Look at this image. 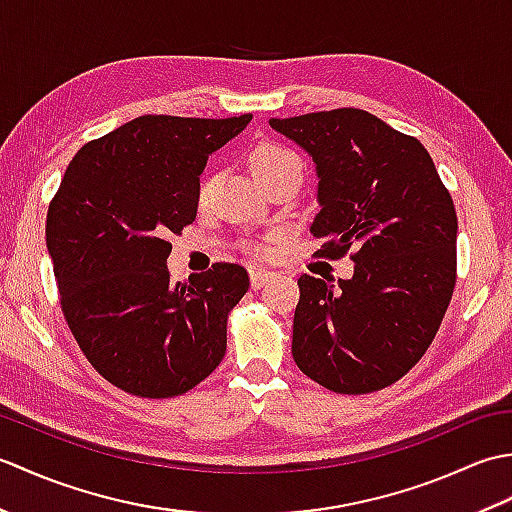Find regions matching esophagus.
<instances>
[{
  "label": "esophagus",
  "instance_id": "esophagus-1",
  "mask_svg": "<svg viewBox=\"0 0 512 512\" xmlns=\"http://www.w3.org/2000/svg\"><path fill=\"white\" fill-rule=\"evenodd\" d=\"M248 275H250V286H253L255 290H259V288H264V284L268 281L270 270H266L262 266H250L248 268Z\"/></svg>",
  "mask_w": 512,
  "mask_h": 512
}]
</instances>
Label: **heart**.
<instances>
[{"label": "heart", "mask_w": 512, "mask_h": 512, "mask_svg": "<svg viewBox=\"0 0 512 512\" xmlns=\"http://www.w3.org/2000/svg\"><path fill=\"white\" fill-rule=\"evenodd\" d=\"M288 165H297L301 167V162L297 158L295 151H290L281 145L275 143H262L253 149V154H250V169H253V176L259 178H266L270 176L273 171L284 169ZM206 191H209V184L202 182L200 187V198H204Z\"/></svg>", "instance_id": "obj_1"}]
</instances>
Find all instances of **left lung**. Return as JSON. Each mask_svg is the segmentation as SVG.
<instances>
[{"instance_id":"8db88e82","label":"left lung","mask_w":512,"mask_h":512,"mask_svg":"<svg viewBox=\"0 0 512 512\" xmlns=\"http://www.w3.org/2000/svg\"><path fill=\"white\" fill-rule=\"evenodd\" d=\"M308 151L321 211L310 233L323 253L356 248L339 286L299 277L292 358L336 394L396 383L436 336L455 288L458 215L429 151L354 107L270 118Z\"/></svg>"}]
</instances>
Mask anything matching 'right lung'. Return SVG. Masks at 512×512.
Masks as SVG:
<instances>
[{"label":"right lung","instance_id":"add662e5","mask_svg":"<svg viewBox=\"0 0 512 512\" xmlns=\"http://www.w3.org/2000/svg\"><path fill=\"white\" fill-rule=\"evenodd\" d=\"M250 118L138 116L76 151L50 202L63 317L96 372L127 394L180 396L222 363L246 268L213 264L171 284L167 237L195 220L206 160Z\"/></svg>","mask_w":512,"mask_h":512}]
</instances>
